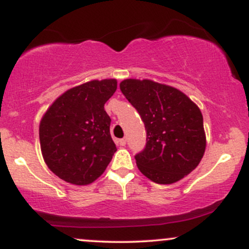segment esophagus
I'll use <instances>...</instances> for the list:
<instances>
[{
  "label": "esophagus",
  "mask_w": 249,
  "mask_h": 249,
  "mask_svg": "<svg viewBox=\"0 0 249 249\" xmlns=\"http://www.w3.org/2000/svg\"><path fill=\"white\" fill-rule=\"evenodd\" d=\"M118 145H119V146H125V145H126V139H125V138L119 139Z\"/></svg>",
  "instance_id": "1"
}]
</instances>
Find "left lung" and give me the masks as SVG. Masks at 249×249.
Here are the masks:
<instances>
[{"label": "left lung", "mask_w": 249, "mask_h": 249, "mask_svg": "<svg viewBox=\"0 0 249 249\" xmlns=\"http://www.w3.org/2000/svg\"><path fill=\"white\" fill-rule=\"evenodd\" d=\"M119 87L146 130V145L134 156L139 171L162 185L192 172L206 148L200 108L178 89L150 79H125Z\"/></svg>", "instance_id": "obj_1"}]
</instances>
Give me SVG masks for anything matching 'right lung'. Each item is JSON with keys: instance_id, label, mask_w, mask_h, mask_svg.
I'll return each mask as SVG.
<instances>
[{"instance_id": "add662e5", "label": "right lung", "mask_w": 249, "mask_h": 249, "mask_svg": "<svg viewBox=\"0 0 249 249\" xmlns=\"http://www.w3.org/2000/svg\"><path fill=\"white\" fill-rule=\"evenodd\" d=\"M117 90L116 79L91 81L59 96L39 124L45 164L58 178L88 185L101 177L117 151L104 104Z\"/></svg>"}]
</instances>
